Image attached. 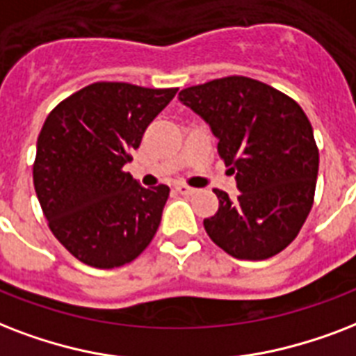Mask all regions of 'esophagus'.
Wrapping results in <instances>:
<instances>
[{"mask_svg":"<svg viewBox=\"0 0 356 356\" xmlns=\"http://www.w3.org/2000/svg\"><path fill=\"white\" fill-rule=\"evenodd\" d=\"M176 191L180 193V195H186V197H191V195H197L198 189L186 186V184H178V186H176Z\"/></svg>","mask_w":356,"mask_h":356,"instance_id":"34e87169","label":"esophagus"}]
</instances>
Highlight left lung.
<instances>
[{
  "instance_id": "obj_1",
  "label": "left lung",
  "mask_w": 356,
  "mask_h": 356,
  "mask_svg": "<svg viewBox=\"0 0 356 356\" xmlns=\"http://www.w3.org/2000/svg\"><path fill=\"white\" fill-rule=\"evenodd\" d=\"M180 102L219 139L217 152L238 180V197L213 189L211 241L239 260H267L297 238L312 209L319 150L312 124L293 98L245 76L187 87Z\"/></svg>"
}]
</instances>
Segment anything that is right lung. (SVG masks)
I'll return each instance as SVG.
<instances>
[{
  "instance_id": "1",
  "label": "right lung",
  "mask_w": 356,
  "mask_h": 356,
  "mask_svg": "<svg viewBox=\"0 0 356 356\" xmlns=\"http://www.w3.org/2000/svg\"><path fill=\"white\" fill-rule=\"evenodd\" d=\"M176 90L98 81L59 102L44 120L35 191L51 234L87 266L129 264L158 232L170 189L139 186L124 165Z\"/></svg>"
}]
</instances>
